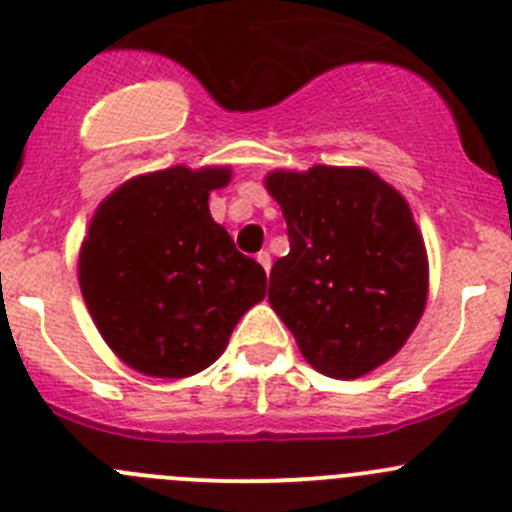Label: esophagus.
Wrapping results in <instances>:
<instances>
[{"instance_id":"obj_1","label":"esophagus","mask_w":512,"mask_h":512,"mask_svg":"<svg viewBox=\"0 0 512 512\" xmlns=\"http://www.w3.org/2000/svg\"><path fill=\"white\" fill-rule=\"evenodd\" d=\"M257 262H260V265H262V270L270 272V267H272L270 252H257Z\"/></svg>"}]
</instances>
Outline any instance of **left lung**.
<instances>
[{"instance_id":"obj_1","label":"left lung","mask_w":512,"mask_h":512,"mask_svg":"<svg viewBox=\"0 0 512 512\" xmlns=\"http://www.w3.org/2000/svg\"><path fill=\"white\" fill-rule=\"evenodd\" d=\"M265 188L289 235L270 272V307L319 374L379 369L411 337L428 297L426 245L406 198L354 165L272 170Z\"/></svg>"}]
</instances>
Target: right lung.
<instances>
[{"instance_id": "right-lung-1", "label": "right lung", "mask_w": 512, "mask_h": 512, "mask_svg": "<svg viewBox=\"0 0 512 512\" xmlns=\"http://www.w3.org/2000/svg\"><path fill=\"white\" fill-rule=\"evenodd\" d=\"M230 165L143 173L101 200L79 252L91 319L126 366L185 379L225 352L242 314L265 299L267 275L210 215Z\"/></svg>"}]
</instances>
